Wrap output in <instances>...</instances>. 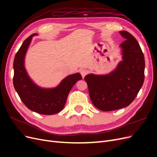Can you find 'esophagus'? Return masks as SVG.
Instances as JSON below:
<instances>
[{
    "label": "esophagus",
    "instance_id": "1",
    "mask_svg": "<svg viewBox=\"0 0 157 157\" xmlns=\"http://www.w3.org/2000/svg\"><path fill=\"white\" fill-rule=\"evenodd\" d=\"M80 74H81V75H82V77H84V76L88 73V71L86 69H82L81 70H80Z\"/></svg>",
    "mask_w": 157,
    "mask_h": 157
}]
</instances>
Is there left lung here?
Listing matches in <instances>:
<instances>
[{"label": "left lung", "mask_w": 157, "mask_h": 157, "mask_svg": "<svg viewBox=\"0 0 157 157\" xmlns=\"http://www.w3.org/2000/svg\"><path fill=\"white\" fill-rule=\"evenodd\" d=\"M122 59L108 75L89 74L84 80L94 105L103 111L126 107L134 100L144 82L145 59L138 42L130 33L119 32Z\"/></svg>", "instance_id": "obj_1"}]
</instances>
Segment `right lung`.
<instances>
[{"mask_svg": "<svg viewBox=\"0 0 157 157\" xmlns=\"http://www.w3.org/2000/svg\"><path fill=\"white\" fill-rule=\"evenodd\" d=\"M31 35L23 42L13 60L14 88L22 102L30 110L42 115H54L62 110L71 88L82 79L77 73L70 75L53 88H41L33 81L25 67V57L33 36Z\"/></svg>", "mask_w": 157, "mask_h": 157, "instance_id": "1", "label": "right lung"}]
</instances>
